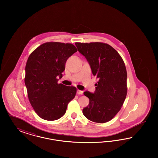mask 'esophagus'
<instances>
[{"instance_id": "34e87169", "label": "esophagus", "mask_w": 158, "mask_h": 158, "mask_svg": "<svg viewBox=\"0 0 158 158\" xmlns=\"http://www.w3.org/2000/svg\"><path fill=\"white\" fill-rule=\"evenodd\" d=\"M83 93V92L82 90H77V94H79V95H82Z\"/></svg>"}]
</instances>
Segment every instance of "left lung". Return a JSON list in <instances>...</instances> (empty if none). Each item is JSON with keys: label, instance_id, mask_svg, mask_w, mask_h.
I'll list each match as a JSON object with an SVG mask.
<instances>
[{"label": "left lung", "instance_id": "8db88e82", "mask_svg": "<svg viewBox=\"0 0 158 158\" xmlns=\"http://www.w3.org/2000/svg\"><path fill=\"white\" fill-rule=\"evenodd\" d=\"M79 53L90 65L98 79L95 92H84L89 99L83 114L88 120L104 123L113 119L120 110L126 98L127 70L120 55L111 45L99 42L76 43Z\"/></svg>", "mask_w": 158, "mask_h": 158}]
</instances>
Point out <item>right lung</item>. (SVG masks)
Segmentation results:
<instances>
[{
  "instance_id": "1",
  "label": "right lung",
  "mask_w": 158,
  "mask_h": 158,
  "mask_svg": "<svg viewBox=\"0 0 158 158\" xmlns=\"http://www.w3.org/2000/svg\"><path fill=\"white\" fill-rule=\"evenodd\" d=\"M77 51L70 43H45L33 51L25 66V84L35 113L48 121L59 119L75 97L76 88L58 83L69 57Z\"/></svg>"
}]
</instances>
